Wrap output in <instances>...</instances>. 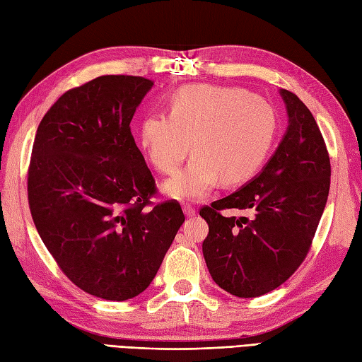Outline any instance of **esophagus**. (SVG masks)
Listing matches in <instances>:
<instances>
[{"instance_id": "1", "label": "esophagus", "mask_w": 362, "mask_h": 362, "mask_svg": "<svg viewBox=\"0 0 362 362\" xmlns=\"http://www.w3.org/2000/svg\"><path fill=\"white\" fill-rule=\"evenodd\" d=\"M182 208H183V213H185V216H187V217H192V216H196V208H192L189 204L183 205Z\"/></svg>"}]
</instances>
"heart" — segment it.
<instances>
[{
  "label": "heart",
  "instance_id": "heart-1",
  "mask_svg": "<svg viewBox=\"0 0 362 362\" xmlns=\"http://www.w3.org/2000/svg\"><path fill=\"white\" fill-rule=\"evenodd\" d=\"M274 106L234 86L194 85L175 90L168 115L149 114L140 141L151 163L174 174L191 151L194 157L163 189L177 199L206 196L221 180L239 185L260 170L277 134Z\"/></svg>",
  "mask_w": 362,
  "mask_h": 362
}]
</instances>
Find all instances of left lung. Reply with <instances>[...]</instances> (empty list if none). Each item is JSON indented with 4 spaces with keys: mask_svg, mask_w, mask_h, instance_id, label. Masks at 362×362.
I'll return each instance as SVG.
<instances>
[{
    "mask_svg": "<svg viewBox=\"0 0 362 362\" xmlns=\"http://www.w3.org/2000/svg\"><path fill=\"white\" fill-rule=\"evenodd\" d=\"M288 128L256 177L200 209L208 223L202 251L213 281L238 298H257L284 284L312 247L330 189V157L319 126L298 95L281 89ZM243 209L247 218H226Z\"/></svg>",
    "mask_w": 362,
    "mask_h": 362,
    "instance_id": "1",
    "label": "left lung"
}]
</instances>
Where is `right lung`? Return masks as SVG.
<instances>
[{
    "label": "right lung",
    "instance_id": "1",
    "mask_svg": "<svg viewBox=\"0 0 362 362\" xmlns=\"http://www.w3.org/2000/svg\"><path fill=\"white\" fill-rule=\"evenodd\" d=\"M154 81L103 75L74 88L40 122L28 174L33 223L62 272L106 300L153 282L185 216L151 205L157 188L131 134Z\"/></svg>",
    "mask_w": 362,
    "mask_h": 362
}]
</instances>
